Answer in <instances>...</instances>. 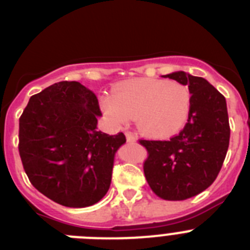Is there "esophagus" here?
Listing matches in <instances>:
<instances>
[{
    "mask_svg": "<svg viewBox=\"0 0 250 250\" xmlns=\"http://www.w3.org/2000/svg\"><path fill=\"white\" fill-rule=\"evenodd\" d=\"M125 135H126V140L129 141V143H132V141H136V138L134 135H132L131 132H125Z\"/></svg>",
    "mask_w": 250,
    "mask_h": 250,
    "instance_id": "esophagus-1",
    "label": "esophagus"
}]
</instances>
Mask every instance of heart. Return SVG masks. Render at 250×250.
Returning <instances> with one entry per match:
<instances>
[{
  "label": "heart",
  "instance_id": "b5f03b06",
  "mask_svg": "<svg viewBox=\"0 0 250 250\" xmlns=\"http://www.w3.org/2000/svg\"><path fill=\"white\" fill-rule=\"evenodd\" d=\"M103 109L112 121L126 124L135 119L143 135L165 139L184 127L191 107L187 86L155 79L123 83L112 96L103 99Z\"/></svg>",
  "mask_w": 250,
  "mask_h": 250
}]
</instances>
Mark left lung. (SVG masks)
<instances>
[{"label":"left lung","mask_w":250,"mask_h":250,"mask_svg":"<svg viewBox=\"0 0 250 250\" xmlns=\"http://www.w3.org/2000/svg\"><path fill=\"white\" fill-rule=\"evenodd\" d=\"M163 77L189 87L190 114L184 129L170 140L140 141L149 152L144 174L161 199L184 200L210 187L222 169L230 138L227 101L203 77L184 71Z\"/></svg>","instance_id":"8db88e82"}]
</instances>
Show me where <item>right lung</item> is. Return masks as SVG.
Here are the masks:
<instances>
[{
  "label": "right lung",
  "mask_w": 250,
  "mask_h": 250,
  "mask_svg": "<svg viewBox=\"0 0 250 250\" xmlns=\"http://www.w3.org/2000/svg\"><path fill=\"white\" fill-rule=\"evenodd\" d=\"M96 95L77 81H61L31 96L20 118L23 169L40 193L63 207L100 202L111 184L123 132L98 130Z\"/></svg>",
  "instance_id": "right-lung-1"
}]
</instances>
